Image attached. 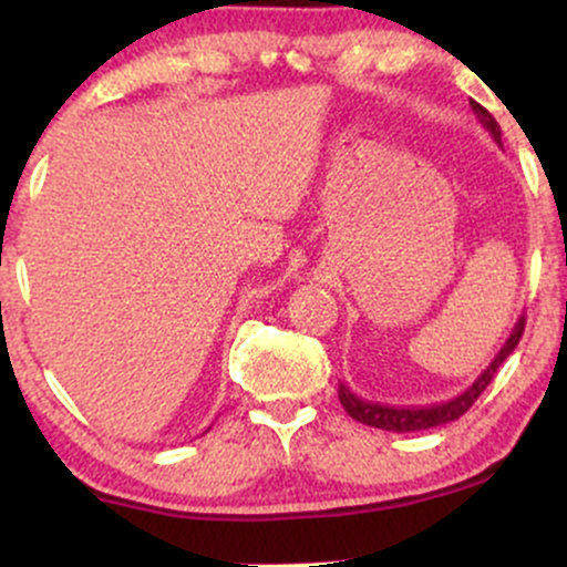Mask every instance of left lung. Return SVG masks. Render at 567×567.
<instances>
[{"label":"left lung","mask_w":567,"mask_h":567,"mask_svg":"<svg viewBox=\"0 0 567 567\" xmlns=\"http://www.w3.org/2000/svg\"><path fill=\"white\" fill-rule=\"evenodd\" d=\"M470 103H472V112L477 114L480 122H483V127L493 135V141L501 146L498 122L493 120V116L487 114V109L480 106L477 101H470ZM523 330H525V317H519L517 324L512 328L509 338H506V343L501 347L498 354L493 357L491 365L480 373V379L474 381L466 392H461L458 396H453V400H447V402H440V405L394 408V405H381V402H365L362 396L349 392V386H343V383H338V400H341L343 410H347L354 421H360V424H368V426H375V429H386V432L405 434V432H421V429H434L442 424H451V421L461 419V415H464L466 410L474 405V400L485 392L487 383L493 381V375H496V370L501 368V362H504L506 357L517 349L519 338H523Z\"/></svg>","instance_id":"left-lung-1"}]
</instances>
